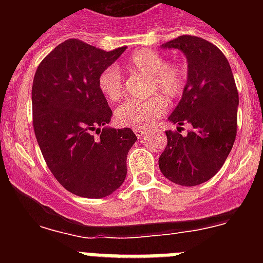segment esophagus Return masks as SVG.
Listing matches in <instances>:
<instances>
[{
  "label": "esophagus",
  "instance_id": "1",
  "mask_svg": "<svg viewBox=\"0 0 263 263\" xmlns=\"http://www.w3.org/2000/svg\"><path fill=\"white\" fill-rule=\"evenodd\" d=\"M134 133H136L138 138H142V137H145V134H147V132L143 129H134Z\"/></svg>",
  "mask_w": 263,
  "mask_h": 263
}]
</instances>
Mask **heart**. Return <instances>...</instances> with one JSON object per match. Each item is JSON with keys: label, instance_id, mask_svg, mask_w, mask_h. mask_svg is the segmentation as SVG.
<instances>
[{"label": "heart", "instance_id": "1", "mask_svg": "<svg viewBox=\"0 0 263 263\" xmlns=\"http://www.w3.org/2000/svg\"><path fill=\"white\" fill-rule=\"evenodd\" d=\"M127 75L147 78L145 100H133L120 105L116 110V121L121 126L143 129L163 115L167 103L180 99L187 85V69L176 62H167L164 55L143 48L132 53L121 64L120 69L109 66L100 72L97 87L104 97L116 103L124 95V81L121 72Z\"/></svg>", "mask_w": 263, "mask_h": 263}]
</instances>
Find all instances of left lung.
<instances>
[{"label": "left lung", "mask_w": 263, "mask_h": 263, "mask_svg": "<svg viewBox=\"0 0 263 263\" xmlns=\"http://www.w3.org/2000/svg\"><path fill=\"white\" fill-rule=\"evenodd\" d=\"M178 48L188 60V80L179 105L168 120L178 124L167 130V146L159 168L176 184L192 187L210 180L222 167L237 134L238 90L229 62L213 43L182 35L162 45ZM192 126L180 135V126Z\"/></svg>", "instance_id": "left-lung-1"}]
</instances>
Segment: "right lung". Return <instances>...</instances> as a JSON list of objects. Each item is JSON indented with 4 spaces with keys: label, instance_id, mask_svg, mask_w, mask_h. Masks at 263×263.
<instances>
[{
    "label": "right lung",
    "instance_id": "right-lung-1",
    "mask_svg": "<svg viewBox=\"0 0 263 263\" xmlns=\"http://www.w3.org/2000/svg\"><path fill=\"white\" fill-rule=\"evenodd\" d=\"M125 48L105 51L67 39L39 63L34 76L32 125L42 155L58 182L78 196L105 197L126 178L137 136L129 127H105L111 109L97 87L100 72Z\"/></svg>",
    "mask_w": 263,
    "mask_h": 263
}]
</instances>
